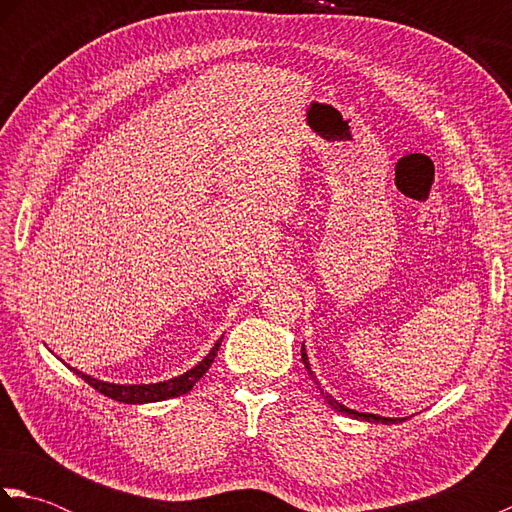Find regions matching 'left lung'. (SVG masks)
Masks as SVG:
<instances>
[{"label":"left lung","instance_id":"8db88e82","mask_svg":"<svg viewBox=\"0 0 512 512\" xmlns=\"http://www.w3.org/2000/svg\"><path fill=\"white\" fill-rule=\"evenodd\" d=\"M301 361H303V365H306V372H308V376L314 380V383L319 385V380L314 378V372L310 369V363H308V354H306V347H301ZM321 389V387H319ZM321 394H323V398L328 400V405L332 407V409H336V411H341V413H347V416L350 418H358V420H365V422H383V424H389V422H405V418H383V416H376V413H361V411H354V409H347L345 405H341L339 400H334L328 391H323L321 389Z\"/></svg>","mask_w":512,"mask_h":512}]
</instances>
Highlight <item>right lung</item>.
<instances>
[{
    "label": "right lung",
    "mask_w": 512,
    "mask_h": 512,
    "mask_svg": "<svg viewBox=\"0 0 512 512\" xmlns=\"http://www.w3.org/2000/svg\"><path fill=\"white\" fill-rule=\"evenodd\" d=\"M222 339L217 341L211 352L206 354L202 361L195 365L189 372H184L182 376H176L171 380H165V383H151V385H114V383H103V380H96L83 372H74L79 374L85 383L90 387H94L96 391H101L103 396L118 400V402H127V405H140V402H158V400H167V398H176L187 394V391L193 389V385L206 374V369L211 367V363L215 361L217 350H220Z\"/></svg>",
    "instance_id": "add662e5"
}]
</instances>
